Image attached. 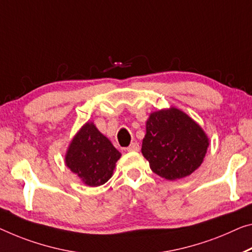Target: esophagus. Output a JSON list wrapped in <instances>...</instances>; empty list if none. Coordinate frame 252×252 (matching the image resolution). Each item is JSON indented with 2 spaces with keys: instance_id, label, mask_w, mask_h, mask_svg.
<instances>
[{
  "instance_id": "obj_1",
  "label": "esophagus",
  "mask_w": 252,
  "mask_h": 252,
  "mask_svg": "<svg viewBox=\"0 0 252 252\" xmlns=\"http://www.w3.org/2000/svg\"><path fill=\"white\" fill-rule=\"evenodd\" d=\"M127 151H128V152H137V151H139L138 143L137 142L131 143V144L128 146V148H127Z\"/></svg>"
}]
</instances>
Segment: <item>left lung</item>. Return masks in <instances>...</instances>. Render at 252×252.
I'll return each mask as SVG.
<instances>
[{
    "mask_svg": "<svg viewBox=\"0 0 252 252\" xmlns=\"http://www.w3.org/2000/svg\"><path fill=\"white\" fill-rule=\"evenodd\" d=\"M208 144L202 127L184 111L171 107L150 115L142 153L154 173L177 180L199 168Z\"/></svg>",
    "mask_w": 252,
    "mask_h": 252,
    "instance_id": "obj_1",
    "label": "left lung"
}]
</instances>
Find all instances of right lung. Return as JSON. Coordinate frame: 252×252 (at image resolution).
Segmentation results:
<instances>
[{"label": "right lung", "instance_id": "add662e5", "mask_svg": "<svg viewBox=\"0 0 252 252\" xmlns=\"http://www.w3.org/2000/svg\"><path fill=\"white\" fill-rule=\"evenodd\" d=\"M121 156L94 123H87L69 143L65 164L87 186L98 187L110 179Z\"/></svg>", "mask_w": 252, "mask_h": 252}]
</instances>
